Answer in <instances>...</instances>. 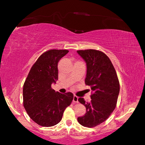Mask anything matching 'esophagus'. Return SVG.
Segmentation results:
<instances>
[{
	"instance_id": "esophagus-1",
	"label": "esophagus",
	"mask_w": 145,
	"mask_h": 145,
	"mask_svg": "<svg viewBox=\"0 0 145 145\" xmlns=\"http://www.w3.org/2000/svg\"><path fill=\"white\" fill-rule=\"evenodd\" d=\"M73 102H78V97L74 95V97H73Z\"/></svg>"
}]
</instances>
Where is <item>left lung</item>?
<instances>
[{
    "label": "left lung",
    "instance_id": "obj_1",
    "mask_svg": "<svg viewBox=\"0 0 145 145\" xmlns=\"http://www.w3.org/2000/svg\"><path fill=\"white\" fill-rule=\"evenodd\" d=\"M77 53L86 63L85 84L90 86L93 92L90 102L78 98L86 107V112L77 120L82 126L93 127L105 121L114 112L120 93V82L110 59L105 53L94 49Z\"/></svg>",
    "mask_w": 145,
    "mask_h": 145
}]
</instances>
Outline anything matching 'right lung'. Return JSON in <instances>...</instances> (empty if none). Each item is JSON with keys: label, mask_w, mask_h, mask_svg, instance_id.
I'll return each instance as SVG.
<instances>
[{"label": "right lung", "mask_w": 145, "mask_h": 145, "mask_svg": "<svg viewBox=\"0 0 145 145\" xmlns=\"http://www.w3.org/2000/svg\"><path fill=\"white\" fill-rule=\"evenodd\" d=\"M68 50L51 49L43 53L31 67L23 87L25 110L31 120L43 127L61 121L73 100L71 92L61 94L51 88L58 80V63Z\"/></svg>", "instance_id": "1"}]
</instances>
